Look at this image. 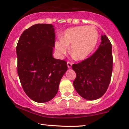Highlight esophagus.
I'll use <instances>...</instances> for the list:
<instances>
[{"label":"esophagus","instance_id":"obj_1","mask_svg":"<svg viewBox=\"0 0 129 129\" xmlns=\"http://www.w3.org/2000/svg\"><path fill=\"white\" fill-rule=\"evenodd\" d=\"M71 66H72V63H71V62H67V67L69 69H70V68L71 67Z\"/></svg>","mask_w":129,"mask_h":129}]
</instances>
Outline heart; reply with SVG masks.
Wrapping results in <instances>:
<instances>
[{
  "label": "heart",
  "mask_w": 129,
  "mask_h": 129,
  "mask_svg": "<svg viewBox=\"0 0 129 129\" xmlns=\"http://www.w3.org/2000/svg\"><path fill=\"white\" fill-rule=\"evenodd\" d=\"M99 33L92 26H76L67 29L60 40L56 41L55 49L60 57L66 55L70 47L71 55L77 60L85 59L95 49Z\"/></svg>",
  "instance_id": "obj_1"
}]
</instances>
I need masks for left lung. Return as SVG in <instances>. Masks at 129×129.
<instances>
[{
    "label": "left lung",
    "instance_id": "left-lung-1",
    "mask_svg": "<svg viewBox=\"0 0 129 129\" xmlns=\"http://www.w3.org/2000/svg\"><path fill=\"white\" fill-rule=\"evenodd\" d=\"M101 41L99 49L91 56L72 66L76 73L74 87L86 100H95L102 97L111 82L113 65L112 44L105 35L101 36Z\"/></svg>",
    "mask_w": 129,
    "mask_h": 129
}]
</instances>
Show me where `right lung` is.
Segmentation results:
<instances>
[{"instance_id":"add662e5","label":"right lung","mask_w":129,"mask_h":129,"mask_svg":"<svg viewBox=\"0 0 129 129\" xmlns=\"http://www.w3.org/2000/svg\"><path fill=\"white\" fill-rule=\"evenodd\" d=\"M52 24H34L23 32L17 45V72L23 89L34 102L51 100L67 70L66 61L53 56L55 44Z\"/></svg>"}]
</instances>
